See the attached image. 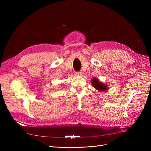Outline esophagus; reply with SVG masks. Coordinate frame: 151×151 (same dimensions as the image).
Here are the masks:
<instances>
[{
	"label": "esophagus",
	"mask_w": 151,
	"mask_h": 151,
	"mask_svg": "<svg viewBox=\"0 0 151 151\" xmlns=\"http://www.w3.org/2000/svg\"><path fill=\"white\" fill-rule=\"evenodd\" d=\"M76 74L77 76H82L83 75V72L80 71V72H76Z\"/></svg>",
	"instance_id": "1"
}]
</instances>
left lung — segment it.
Wrapping results in <instances>:
<instances>
[{
    "label": "left lung",
    "instance_id": "1",
    "mask_svg": "<svg viewBox=\"0 0 151 151\" xmlns=\"http://www.w3.org/2000/svg\"><path fill=\"white\" fill-rule=\"evenodd\" d=\"M91 84L96 89L101 92L106 91L108 89L107 85L101 83L97 78H93L91 80Z\"/></svg>",
    "mask_w": 151,
    "mask_h": 151
}]
</instances>
